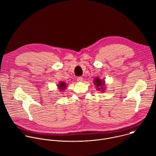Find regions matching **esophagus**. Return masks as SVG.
Returning <instances> with one entry per match:
<instances>
[{
	"instance_id": "obj_1",
	"label": "esophagus",
	"mask_w": 156,
	"mask_h": 156,
	"mask_svg": "<svg viewBox=\"0 0 156 156\" xmlns=\"http://www.w3.org/2000/svg\"><path fill=\"white\" fill-rule=\"evenodd\" d=\"M76 79H77V81H78V82H82L83 80V78H82L81 76H79V77H78Z\"/></svg>"
}]
</instances>
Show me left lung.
Listing matches in <instances>:
<instances>
[{
	"instance_id": "1",
	"label": "left lung",
	"mask_w": 156,
	"mask_h": 156,
	"mask_svg": "<svg viewBox=\"0 0 156 156\" xmlns=\"http://www.w3.org/2000/svg\"><path fill=\"white\" fill-rule=\"evenodd\" d=\"M94 84L95 86L96 89L100 91V92L103 93L106 90V84L105 79H100L98 76L94 78Z\"/></svg>"
}]
</instances>
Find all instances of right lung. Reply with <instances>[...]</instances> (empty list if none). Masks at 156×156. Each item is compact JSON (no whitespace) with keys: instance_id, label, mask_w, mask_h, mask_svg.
<instances>
[{"instance_id":"obj_1","label":"right lung","mask_w":156,"mask_h":156,"mask_svg":"<svg viewBox=\"0 0 156 156\" xmlns=\"http://www.w3.org/2000/svg\"><path fill=\"white\" fill-rule=\"evenodd\" d=\"M57 87L60 91H64L67 89V84L64 81H59L57 84Z\"/></svg>"}]
</instances>
